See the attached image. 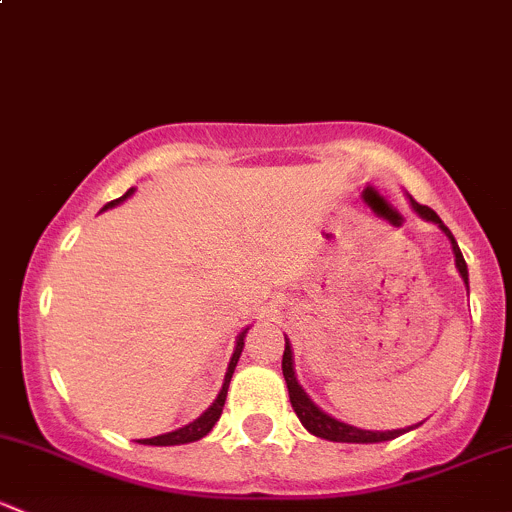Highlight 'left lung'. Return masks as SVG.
I'll return each mask as SVG.
<instances>
[{
  "instance_id": "left-lung-1",
  "label": "left lung",
  "mask_w": 512,
  "mask_h": 512,
  "mask_svg": "<svg viewBox=\"0 0 512 512\" xmlns=\"http://www.w3.org/2000/svg\"><path fill=\"white\" fill-rule=\"evenodd\" d=\"M411 200V208H414V213L418 215L421 220H426V223H433L441 227L443 235L451 240V250H453V257H456V270L458 275H461L463 285L468 287V267H466V260H463L461 255V247H458L456 237L451 235V230H448L446 225H443V220L438 218L436 213H433L428 205H418L414 198L409 195ZM282 374H285V381H287V391H289V401H292V409L294 414H297L299 421H302V426L307 428L312 436L317 438H324V441H337V443H381V441H391V438H399L401 433H409L414 431V428L421 426V423H416V426H406V428H394V431H366V428H356L352 423H344L339 421V418L329 416L327 411L319 409L317 404H314L312 399H309L307 391L302 389V384L297 381V371H294V356H292V344H289V339L285 337V354H282Z\"/></svg>"
}]
</instances>
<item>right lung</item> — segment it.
<instances>
[{
	"label": "right lung",
	"instance_id": "add662e5",
	"mask_svg": "<svg viewBox=\"0 0 512 512\" xmlns=\"http://www.w3.org/2000/svg\"><path fill=\"white\" fill-rule=\"evenodd\" d=\"M133 193H136V188H128L126 195H121V198H116V200H111V203H106V205H103V210L116 208V205H121L123 200L131 198ZM103 210H101V213H103ZM247 329H250V327H247ZM247 329H242V332L237 334V339H235V352H232L230 364H227L223 389L218 391V396H215L213 404H210L208 409L203 411V414L195 418V421H190L188 426L175 428V431H170V433H160V436H153V438H141V441H138V443H143V446H183V443L200 441V438H205L210 431H213V426H215V423H218L220 414H223V406H225V399H227V386H230L232 374H235L237 359H240L242 347H245V334H247Z\"/></svg>",
	"mask_w": 512,
	"mask_h": 512
}]
</instances>
